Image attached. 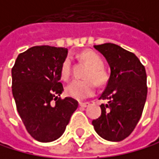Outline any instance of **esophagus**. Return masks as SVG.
<instances>
[{
  "mask_svg": "<svg viewBox=\"0 0 159 159\" xmlns=\"http://www.w3.org/2000/svg\"><path fill=\"white\" fill-rule=\"evenodd\" d=\"M79 105H80V107H81V108H85V107H87V106L89 105V103H88V102H80V103H79Z\"/></svg>",
  "mask_w": 159,
  "mask_h": 159,
  "instance_id": "34e87169",
  "label": "esophagus"
}]
</instances>
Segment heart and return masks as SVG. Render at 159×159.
Segmentation results:
<instances>
[{"label": "heart", "instance_id": "heart-1", "mask_svg": "<svg viewBox=\"0 0 159 159\" xmlns=\"http://www.w3.org/2000/svg\"><path fill=\"white\" fill-rule=\"evenodd\" d=\"M81 58L85 62H87L90 67L87 73L86 78L93 79V80L98 84H103L106 81L107 77L103 69V60L102 58L92 51H86L81 54ZM71 68L72 63L69 58L64 60V62L61 67V75L63 79H68L71 74ZM93 80H74L69 84L66 86V94L68 96L72 97L77 100H84L87 97L91 96L95 91V84Z\"/></svg>", "mask_w": 159, "mask_h": 159}]
</instances>
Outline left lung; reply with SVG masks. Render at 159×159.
Wrapping results in <instances>:
<instances>
[{"label":"left lung","mask_w":159,"mask_h":159,"mask_svg":"<svg viewBox=\"0 0 159 159\" xmlns=\"http://www.w3.org/2000/svg\"><path fill=\"white\" fill-rule=\"evenodd\" d=\"M106 58L111 69L101 100V116L92 120L96 133L111 142H120L134 130L142 116L147 99V74L134 53L115 43L94 45Z\"/></svg>","instance_id":"1"}]
</instances>
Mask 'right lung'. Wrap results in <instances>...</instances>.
Returning a JSON list of instances; mask_svg holds the SVG:
<instances>
[{
    "label": "right lung",
    "instance_id": "right-lung-1",
    "mask_svg": "<svg viewBox=\"0 0 159 159\" xmlns=\"http://www.w3.org/2000/svg\"><path fill=\"white\" fill-rule=\"evenodd\" d=\"M67 55L64 48L33 46L17 56L11 70L17 111L29 134L39 142L48 143L62 136L79 106L71 97L58 98L64 90L61 67Z\"/></svg>",
    "mask_w": 159,
    "mask_h": 159
}]
</instances>
